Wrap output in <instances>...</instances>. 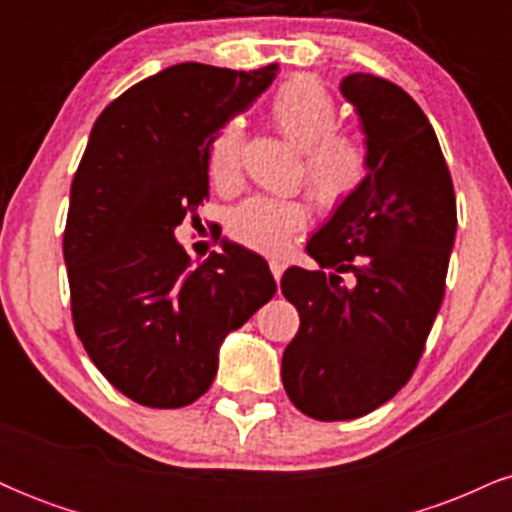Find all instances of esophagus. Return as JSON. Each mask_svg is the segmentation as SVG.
I'll return each mask as SVG.
<instances>
[{"mask_svg": "<svg viewBox=\"0 0 512 512\" xmlns=\"http://www.w3.org/2000/svg\"><path fill=\"white\" fill-rule=\"evenodd\" d=\"M269 269H272V276L276 281L281 279V274H284V269H286V264L284 262H279V260H272L269 262Z\"/></svg>", "mask_w": 512, "mask_h": 512, "instance_id": "1", "label": "esophagus"}]
</instances>
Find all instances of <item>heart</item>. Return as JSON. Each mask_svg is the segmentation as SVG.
I'll return each mask as SVG.
<instances>
[{
	"label": "heart",
	"instance_id": "b5f03b06",
	"mask_svg": "<svg viewBox=\"0 0 512 512\" xmlns=\"http://www.w3.org/2000/svg\"><path fill=\"white\" fill-rule=\"evenodd\" d=\"M267 113L279 132L303 149V173L310 195L322 209L342 207L368 175L366 146L351 134L339 132V108L320 81L293 76L272 93ZM243 156V127L226 122L211 137L207 175L216 192L236 190ZM308 223L301 199L250 197L233 209L228 233L245 248L281 255Z\"/></svg>",
	"mask_w": 512,
	"mask_h": 512
}]
</instances>
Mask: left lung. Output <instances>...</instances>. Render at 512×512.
<instances>
[{
	"label": "left lung",
	"mask_w": 512,
	"mask_h": 512,
	"mask_svg": "<svg viewBox=\"0 0 512 512\" xmlns=\"http://www.w3.org/2000/svg\"><path fill=\"white\" fill-rule=\"evenodd\" d=\"M339 88L361 117L368 175L308 240L320 269L281 276L301 315L281 380L296 409L320 421L358 419L407 385L457 231L450 170L424 110L373 74L344 76Z\"/></svg>",
	"instance_id": "8db88e82"
}]
</instances>
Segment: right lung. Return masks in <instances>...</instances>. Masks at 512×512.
I'll list each match as a JSON object with an SVG mask.
<instances>
[{
    "label": "right lung",
    "instance_id": "add662e5",
    "mask_svg": "<svg viewBox=\"0 0 512 512\" xmlns=\"http://www.w3.org/2000/svg\"><path fill=\"white\" fill-rule=\"evenodd\" d=\"M276 69L175 64L127 88L91 129L64 228L74 330L110 385L144 407L202 397L226 334L276 291L267 262L243 245L192 267L173 233L209 199L211 137Z\"/></svg>",
    "mask_w": 512,
    "mask_h": 512
}]
</instances>
